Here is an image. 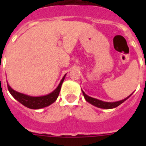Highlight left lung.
Returning a JSON list of instances; mask_svg holds the SVG:
<instances>
[{
    "label": "left lung",
    "mask_w": 146,
    "mask_h": 146,
    "mask_svg": "<svg viewBox=\"0 0 146 146\" xmlns=\"http://www.w3.org/2000/svg\"><path fill=\"white\" fill-rule=\"evenodd\" d=\"M82 91L85 99H86V100L88 102H89L90 104H93V105L97 107V108H102V109H112V108H116V107L119 106L121 104H122L123 102L126 101V99H128V98H129L130 96H131V94H131L130 96H128V97H126V99H123V100H121V101L115 102H106L101 101V100H99V99H95V98H93L91 97V96H88V95H86V94H85L84 91Z\"/></svg>",
    "instance_id": "1"
}]
</instances>
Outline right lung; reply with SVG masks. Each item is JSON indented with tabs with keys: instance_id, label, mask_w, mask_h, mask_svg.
I'll list each match as a JSON object with an SVG mask.
<instances>
[{
	"instance_id": "right-lung-1",
	"label": "right lung",
	"mask_w": 146,
	"mask_h": 146,
	"mask_svg": "<svg viewBox=\"0 0 146 146\" xmlns=\"http://www.w3.org/2000/svg\"><path fill=\"white\" fill-rule=\"evenodd\" d=\"M65 77L66 74L62 78L58 86L55 88V90H54L52 93H50V94H47V95L42 96H28V95H26V94L19 93L17 91H15V90H13L9 86V84H7V86L9 91L11 94V96L15 98L16 100H17L19 102L23 104L24 106H25L28 108H30V109H41V108L49 106V105H50L53 102H55V100L57 99L59 93H60V88H61L62 83H63L64 79H65Z\"/></svg>"
}]
</instances>
